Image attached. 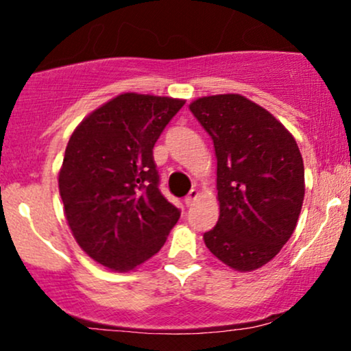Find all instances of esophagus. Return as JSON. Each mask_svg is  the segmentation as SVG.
<instances>
[{"mask_svg":"<svg viewBox=\"0 0 351 351\" xmlns=\"http://www.w3.org/2000/svg\"><path fill=\"white\" fill-rule=\"evenodd\" d=\"M196 196H198V191H196V189H191V191L184 196V204H186V206H191L193 201L196 199Z\"/></svg>","mask_w":351,"mask_h":351,"instance_id":"34e87169","label":"esophagus"}]
</instances>
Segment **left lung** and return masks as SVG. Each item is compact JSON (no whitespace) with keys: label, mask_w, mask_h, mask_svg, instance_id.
I'll use <instances>...</instances> for the list:
<instances>
[{"label":"left lung","mask_w":351,"mask_h":351,"mask_svg":"<svg viewBox=\"0 0 351 351\" xmlns=\"http://www.w3.org/2000/svg\"><path fill=\"white\" fill-rule=\"evenodd\" d=\"M189 110L215 143L219 219L204 243L236 271H254L292 236L304 203V160L276 117L243 95L195 100Z\"/></svg>","instance_id":"1"}]
</instances>
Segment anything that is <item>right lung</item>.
<instances>
[{
  "mask_svg": "<svg viewBox=\"0 0 351 351\" xmlns=\"http://www.w3.org/2000/svg\"><path fill=\"white\" fill-rule=\"evenodd\" d=\"M184 100L122 94L71 135L59 193L75 241L112 271L127 272L167 241L181 211L160 191L153 147Z\"/></svg>",
  "mask_w": 351,
  "mask_h": 351,
  "instance_id": "1",
  "label": "right lung"
}]
</instances>
